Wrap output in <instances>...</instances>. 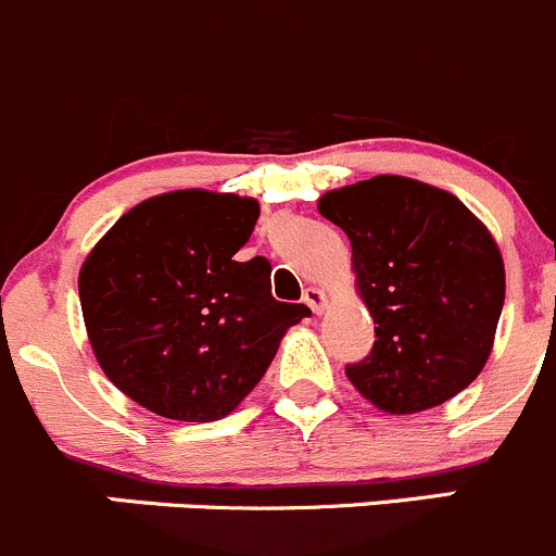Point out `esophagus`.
Wrapping results in <instances>:
<instances>
[{
  "mask_svg": "<svg viewBox=\"0 0 556 556\" xmlns=\"http://www.w3.org/2000/svg\"><path fill=\"white\" fill-rule=\"evenodd\" d=\"M302 302H305L316 316H321L324 307H327V294H324L321 289H316V286H307L305 294H302Z\"/></svg>",
  "mask_w": 556,
  "mask_h": 556,
  "instance_id": "obj_1",
  "label": "esophagus"
}]
</instances>
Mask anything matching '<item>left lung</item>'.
Segmentation results:
<instances>
[{"mask_svg":"<svg viewBox=\"0 0 556 556\" xmlns=\"http://www.w3.org/2000/svg\"><path fill=\"white\" fill-rule=\"evenodd\" d=\"M318 213L351 243L376 343L345 367L389 416L443 405L486 365L505 302V265L486 224L452 191L403 175L332 189Z\"/></svg>","mask_w":556,"mask_h":556,"instance_id":"1","label":"left lung"}]
</instances>
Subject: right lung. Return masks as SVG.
<instances>
[{
	"instance_id": "obj_1",
	"label": "right lung",
	"mask_w": 556,
	"mask_h": 556,
	"mask_svg": "<svg viewBox=\"0 0 556 556\" xmlns=\"http://www.w3.org/2000/svg\"><path fill=\"white\" fill-rule=\"evenodd\" d=\"M254 197L178 189L126 211L78 273L86 334L104 376L175 421H218L262 381L286 329L311 316L273 300L270 262H235Z\"/></svg>"
}]
</instances>
